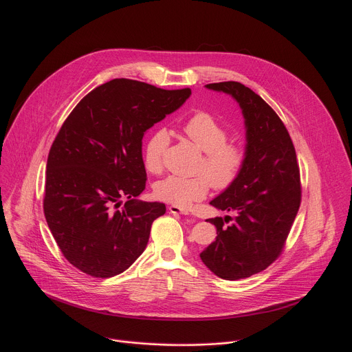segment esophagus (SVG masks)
<instances>
[{
	"mask_svg": "<svg viewBox=\"0 0 352 352\" xmlns=\"http://www.w3.org/2000/svg\"><path fill=\"white\" fill-rule=\"evenodd\" d=\"M168 210H170V213H173V214H184V216H188V214H189V213H188V210L181 209V208L174 206V205H171V206L168 208Z\"/></svg>",
	"mask_w": 352,
	"mask_h": 352,
	"instance_id": "esophagus-1",
	"label": "esophagus"
}]
</instances>
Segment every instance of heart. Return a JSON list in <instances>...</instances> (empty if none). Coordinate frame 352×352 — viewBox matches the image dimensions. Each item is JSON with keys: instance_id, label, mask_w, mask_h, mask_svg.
Wrapping results in <instances>:
<instances>
[{"instance_id": "b5f03b06", "label": "heart", "mask_w": 352, "mask_h": 352, "mask_svg": "<svg viewBox=\"0 0 352 352\" xmlns=\"http://www.w3.org/2000/svg\"><path fill=\"white\" fill-rule=\"evenodd\" d=\"M186 138L204 152L195 177L171 175L155 185V195L163 202L178 208H189L204 200L210 186L217 190L231 188L246 164V148L238 140H230L228 126L209 111H197L184 124ZM171 143L167 129L159 128L150 135L143 147V163L148 173L160 174L164 156Z\"/></svg>"}]
</instances>
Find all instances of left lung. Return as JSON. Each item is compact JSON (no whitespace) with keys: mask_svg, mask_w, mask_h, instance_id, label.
<instances>
[{"mask_svg":"<svg viewBox=\"0 0 352 352\" xmlns=\"http://www.w3.org/2000/svg\"><path fill=\"white\" fill-rule=\"evenodd\" d=\"M231 94L246 125V164L239 179L210 205L238 213L214 217L217 236L200 259L220 278L241 280L267 269L283 254L302 188L291 136L265 100L239 82L206 85ZM233 223L224 226V222Z\"/></svg>","mask_w":352,"mask_h":352,"instance_id":"8db88e82","label":"left lung"}]
</instances>
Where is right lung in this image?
<instances>
[{
	"label": "right lung",
	"mask_w": 352,
	"mask_h": 352,
	"mask_svg": "<svg viewBox=\"0 0 352 352\" xmlns=\"http://www.w3.org/2000/svg\"><path fill=\"white\" fill-rule=\"evenodd\" d=\"M139 80L89 91L64 121L47 159L43 209L64 258L91 277L125 272L144 250L166 205L139 202L144 132L189 97ZM121 198H128L120 205Z\"/></svg>",
	"instance_id": "add662e5"
}]
</instances>
